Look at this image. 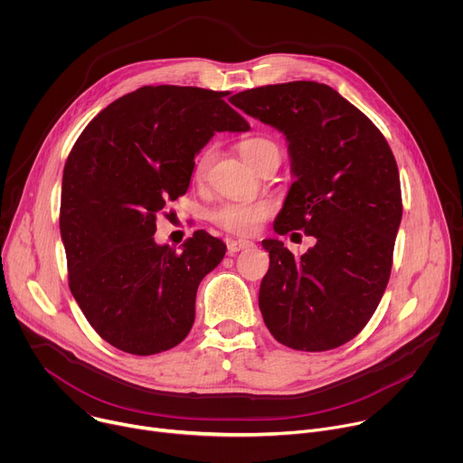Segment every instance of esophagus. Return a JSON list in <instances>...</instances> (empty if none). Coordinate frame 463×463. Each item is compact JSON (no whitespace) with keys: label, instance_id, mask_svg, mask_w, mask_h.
I'll list each match as a JSON object with an SVG mask.
<instances>
[{"label":"esophagus","instance_id":"obj_1","mask_svg":"<svg viewBox=\"0 0 463 463\" xmlns=\"http://www.w3.org/2000/svg\"><path fill=\"white\" fill-rule=\"evenodd\" d=\"M254 243L249 241V240H229L227 241V250L229 254H236L240 250H245V249H252Z\"/></svg>","mask_w":463,"mask_h":463}]
</instances>
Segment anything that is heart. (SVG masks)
Instances as JSON below:
<instances>
[{
  "mask_svg": "<svg viewBox=\"0 0 463 463\" xmlns=\"http://www.w3.org/2000/svg\"><path fill=\"white\" fill-rule=\"evenodd\" d=\"M240 152L249 165L256 166L263 156L279 152V148L268 137H249L240 145ZM213 161H214L213 146L205 148L200 156L195 157V163H194L195 181H203L207 177ZM273 211H275V205L269 200H236V202H225L220 207H216L211 218L223 231L249 236L258 232L261 223L273 214Z\"/></svg>",
  "mask_w": 463,
  "mask_h": 463,
  "instance_id": "obj_1",
  "label": "heart"
}]
</instances>
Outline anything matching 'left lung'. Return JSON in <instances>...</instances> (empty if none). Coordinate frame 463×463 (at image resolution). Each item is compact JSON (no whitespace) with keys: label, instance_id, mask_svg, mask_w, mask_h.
<instances>
[{"label":"left lung","instance_id":"1","mask_svg":"<svg viewBox=\"0 0 463 463\" xmlns=\"http://www.w3.org/2000/svg\"><path fill=\"white\" fill-rule=\"evenodd\" d=\"M232 104L286 136L295 177L275 232L304 231L317 243L295 258L263 240L269 271L258 304L271 335L302 352L352 341L386 289L403 203L393 154L375 124L318 82L261 86Z\"/></svg>","mask_w":463,"mask_h":463}]
</instances>
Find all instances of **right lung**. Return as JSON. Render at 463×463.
Here are the masks:
<instances>
[{
    "mask_svg": "<svg viewBox=\"0 0 463 463\" xmlns=\"http://www.w3.org/2000/svg\"><path fill=\"white\" fill-rule=\"evenodd\" d=\"M229 91L145 86L104 108L80 134L61 177L60 234L70 289L95 332L134 355L177 346L197 286L225 243L195 231L183 252L157 245L156 216L188 190L194 156L216 131H247Z\"/></svg>",
    "mask_w": 463,
    "mask_h": 463,
    "instance_id": "1",
    "label": "right lung"
}]
</instances>
